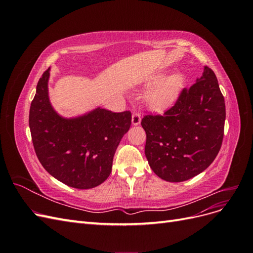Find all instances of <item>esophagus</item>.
<instances>
[{
    "label": "esophagus",
    "instance_id": "34e87169",
    "mask_svg": "<svg viewBox=\"0 0 253 253\" xmlns=\"http://www.w3.org/2000/svg\"><path fill=\"white\" fill-rule=\"evenodd\" d=\"M140 122H141L140 114L133 113V115H132V124H133V126H138V125H140Z\"/></svg>",
    "mask_w": 253,
    "mask_h": 253
}]
</instances>
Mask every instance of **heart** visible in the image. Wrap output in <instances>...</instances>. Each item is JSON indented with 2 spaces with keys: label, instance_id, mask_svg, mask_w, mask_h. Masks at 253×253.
Masks as SVG:
<instances>
[{
  "label": "heart",
  "instance_id": "obj_1",
  "mask_svg": "<svg viewBox=\"0 0 253 253\" xmlns=\"http://www.w3.org/2000/svg\"><path fill=\"white\" fill-rule=\"evenodd\" d=\"M153 86L145 95L144 102L151 111L160 112L169 109L178 98L182 86V77L179 74H172L164 78V75L157 73L151 75L144 81V86Z\"/></svg>",
  "mask_w": 253,
  "mask_h": 253
}]
</instances>
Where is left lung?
I'll list each match as a JSON object with an SVG mask.
<instances>
[{"instance_id": "1", "label": "left lung", "mask_w": 253, "mask_h": 253, "mask_svg": "<svg viewBox=\"0 0 253 253\" xmlns=\"http://www.w3.org/2000/svg\"><path fill=\"white\" fill-rule=\"evenodd\" d=\"M226 108L215 74L204 67L201 78L183 88L163 116L141 120L147 134L144 153L158 177L180 182L205 171L220 150Z\"/></svg>"}]
</instances>
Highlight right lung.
Returning <instances> with one entry per match:
<instances>
[{"instance_id": "add662e5", "label": "right lung", "mask_w": 253, "mask_h": 253, "mask_svg": "<svg viewBox=\"0 0 253 253\" xmlns=\"http://www.w3.org/2000/svg\"><path fill=\"white\" fill-rule=\"evenodd\" d=\"M50 68L37 84L29 110V128L38 159L52 177L76 189L95 188L109 177L115 152L132 122L129 112L100 106L66 118L52 108Z\"/></svg>"}]
</instances>
